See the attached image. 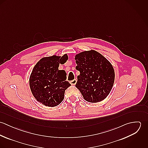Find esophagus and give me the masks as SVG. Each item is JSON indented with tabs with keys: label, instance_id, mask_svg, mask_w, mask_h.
<instances>
[{
	"label": "esophagus",
	"instance_id": "obj_1",
	"mask_svg": "<svg viewBox=\"0 0 148 148\" xmlns=\"http://www.w3.org/2000/svg\"><path fill=\"white\" fill-rule=\"evenodd\" d=\"M76 82H77V80H76V79H74V80H73L71 81L70 83L71 84V85H75L76 84Z\"/></svg>",
	"mask_w": 148,
	"mask_h": 148
}]
</instances>
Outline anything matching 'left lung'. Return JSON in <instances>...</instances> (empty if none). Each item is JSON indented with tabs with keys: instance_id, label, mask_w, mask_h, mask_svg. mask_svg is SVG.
I'll return each mask as SVG.
<instances>
[{
	"instance_id": "8db88e82",
	"label": "left lung",
	"mask_w": 148,
	"mask_h": 148,
	"mask_svg": "<svg viewBox=\"0 0 148 148\" xmlns=\"http://www.w3.org/2000/svg\"><path fill=\"white\" fill-rule=\"evenodd\" d=\"M80 71L76 87L84 99L95 103L104 100L109 94L114 82V71L110 63L98 52L91 50L75 56Z\"/></svg>"
}]
</instances>
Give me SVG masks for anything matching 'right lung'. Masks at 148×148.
Segmentation results:
<instances>
[{"label":"right lung","mask_w":148,"mask_h":148,"mask_svg":"<svg viewBox=\"0 0 148 148\" xmlns=\"http://www.w3.org/2000/svg\"><path fill=\"white\" fill-rule=\"evenodd\" d=\"M66 54L61 58L53 55L43 58L33 68L29 77V86L37 101L43 105L53 107L63 100L65 90L71 86L64 70H59V64L68 60Z\"/></svg>","instance_id":"1"}]
</instances>
